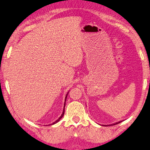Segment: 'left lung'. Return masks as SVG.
I'll return each instance as SVG.
<instances>
[{"mask_svg": "<svg viewBox=\"0 0 150 150\" xmlns=\"http://www.w3.org/2000/svg\"><path fill=\"white\" fill-rule=\"evenodd\" d=\"M122 122V121L118 122H116V123H115V124H111V125H110V126H114V125H116V124H117L120 123V122Z\"/></svg>", "mask_w": 150, "mask_h": 150, "instance_id": "8db88e82", "label": "left lung"}]
</instances>
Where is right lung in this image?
<instances>
[{"instance_id": "right-lung-1", "label": "right lung", "mask_w": 150, "mask_h": 150, "mask_svg": "<svg viewBox=\"0 0 150 150\" xmlns=\"http://www.w3.org/2000/svg\"><path fill=\"white\" fill-rule=\"evenodd\" d=\"M68 92L67 93V94H66V98H65V102H64V110H63V112H62V114L60 116V117H59V118L56 120V121H55L54 122H53L52 124H50V125H53V124H56V123H57V122H58L59 121H60V119L62 118V117H63V116H64V108H65V104H66V98H67V96H68Z\"/></svg>"}]
</instances>
